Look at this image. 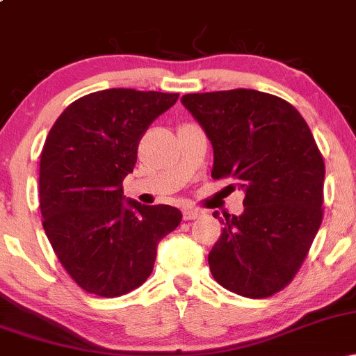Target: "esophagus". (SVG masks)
Instances as JSON below:
<instances>
[{"label": "esophagus", "instance_id": "esophagus-1", "mask_svg": "<svg viewBox=\"0 0 356 356\" xmlns=\"http://www.w3.org/2000/svg\"><path fill=\"white\" fill-rule=\"evenodd\" d=\"M202 212L199 209H192V207H187V209L182 211V218L184 220H194L197 218H201Z\"/></svg>", "mask_w": 356, "mask_h": 356}]
</instances>
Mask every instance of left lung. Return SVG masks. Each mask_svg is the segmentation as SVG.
Masks as SVG:
<instances>
[{
	"label": "left lung",
	"mask_w": 356,
	"mask_h": 356,
	"mask_svg": "<svg viewBox=\"0 0 356 356\" xmlns=\"http://www.w3.org/2000/svg\"><path fill=\"white\" fill-rule=\"evenodd\" d=\"M214 149L212 179L244 191V212L224 224L209 252L212 276L246 298H269L291 283L323 219L325 162L291 104L257 90L184 95Z\"/></svg>",
	"instance_id": "1"
}]
</instances>
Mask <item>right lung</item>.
Wrapping results in <instances>:
<instances>
[{"instance_id": "obj_1", "label": "right lung", "mask_w": 356, "mask_h": 356, "mask_svg": "<svg viewBox=\"0 0 356 356\" xmlns=\"http://www.w3.org/2000/svg\"><path fill=\"white\" fill-rule=\"evenodd\" d=\"M179 93L108 88L56 118L40 157V209L53 251L92 295L117 298L144 284L157 244L181 224L177 207L124 202L125 175L149 125Z\"/></svg>"}]
</instances>
